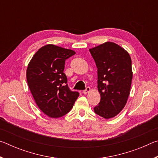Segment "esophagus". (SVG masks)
<instances>
[{
	"mask_svg": "<svg viewBox=\"0 0 158 158\" xmlns=\"http://www.w3.org/2000/svg\"><path fill=\"white\" fill-rule=\"evenodd\" d=\"M90 91V87H87L86 89L84 90V91H83V93L85 95V94H87V93H89Z\"/></svg>",
	"mask_w": 158,
	"mask_h": 158,
	"instance_id": "34e87169",
	"label": "esophagus"
}]
</instances>
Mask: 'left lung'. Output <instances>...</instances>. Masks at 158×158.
Wrapping results in <instances>:
<instances>
[{
    "label": "left lung",
    "mask_w": 158,
    "mask_h": 158,
    "mask_svg": "<svg viewBox=\"0 0 158 158\" xmlns=\"http://www.w3.org/2000/svg\"><path fill=\"white\" fill-rule=\"evenodd\" d=\"M89 51L98 68V89L101 97L94 111L104 118H111L123 109L130 95L132 79L130 56L112 42Z\"/></svg>",
    "instance_id": "8db88e82"
}]
</instances>
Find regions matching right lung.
Instances as JSON below:
<instances>
[{
	"instance_id": "add662e5",
	"label": "right lung",
	"mask_w": 158,
	"mask_h": 158,
	"mask_svg": "<svg viewBox=\"0 0 158 158\" xmlns=\"http://www.w3.org/2000/svg\"><path fill=\"white\" fill-rule=\"evenodd\" d=\"M75 53L47 44L35 53L28 65L26 79L31 94L40 109L52 118L68 114L79 95L69 89L63 73L65 60Z\"/></svg>"
}]
</instances>
